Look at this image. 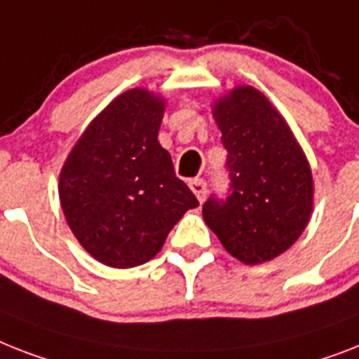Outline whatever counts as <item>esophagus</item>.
<instances>
[{
    "label": "esophagus",
    "mask_w": 359,
    "mask_h": 359,
    "mask_svg": "<svg viewBox=\"0 0 359 359\" xmlns=\"http://www.w3.org/2000/svg\"><path fill=\"white\" fill-rule=\"evenodd\" d=\"M189 188L195 194V197L199 199V203H203L206 197V182L203 179H194L189 180Z\"/></svg>",
    "instance_id": "34e87169"
}]
</instances>
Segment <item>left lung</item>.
Here are the masks:
<instances>
[{"mask_svg":"<svg viewBox=\"0 0 359 359\" xmlns=\"http://www.w3.org/2000/svg\"><path fill=\"white\" fill-rule=\"evenodd\" d=\"M212 116L229 151L232 184L225 201H206L205 223L236 260H275L311 217L310 162L284 116L255 86H234L214 99Z\"/></svg>","mask_w":359,"mask_h":359,"instance_id":"1","label":"left lung"}]
</instances>
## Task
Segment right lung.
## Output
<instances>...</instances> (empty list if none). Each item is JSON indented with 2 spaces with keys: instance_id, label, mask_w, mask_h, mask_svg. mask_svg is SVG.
I'll return each mask as SVG.
<instances>
[{
  "instance_id": "1",
  "label": "right lung",
  "mask_w": 359,
  "mask_h": 359,
  "mask_svg": "<svg viewBox=\"0 0 359 359\" xmlns=\"http://www.w3.org/2000/svg\"><path fill=\"white\" fill-rule=\"evenodd\" d=\"M164 110V95L147 88L119 94L79 136L58 175L66 223L109 267L149 262L177 221L199 206L158 142Z\"/></svg>"
}]
</instances>
